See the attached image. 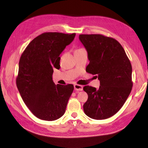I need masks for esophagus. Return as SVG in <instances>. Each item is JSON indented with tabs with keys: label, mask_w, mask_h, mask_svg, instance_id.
Listing matches in <instances>:
<instances>
[{
	"label": "esophagus",
	"mask_w": 148,
	"mask_h": 148,
	"mask_svg": "<svg viewBox=\"0 0 148 148\" xmlns=\"http://www.w3.org/2000/svg\"><path fill=\"white\" fill-rule=\"evenodd\" d=\"M74 89L75 90H83V86L76 84L74 85Z\"/></svg>",
	"instance_id": "1"
}]
</instances>
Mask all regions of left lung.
Instances as JSON below:
<instances>
[{"label": "left lung", "mask_w": 148, "mask_h": 148, "mask_svg": "<svg viewBox=\"0 0 148 148\" xmlns=\"http://www.w3.org/2000/svg\"><path fill=\"white\" fill-rule=\"evenodd\" d=\"M79 39L90 61L87 72L98 77L100 84L98 89L89 86L83 88L88 95L84 111L92 119L109 118L122 108L132 90L131 63L121 45L113 38L81 34Z\"/></svg>", "instance_id": "obj_1"}]
</instances>
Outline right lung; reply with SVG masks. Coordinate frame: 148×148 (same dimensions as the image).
Returning a JSON list of instances; mask_svg holds the SVG:
<instances>
[{
    "instance_id": "add662e5",
    "label": "right lung",
    "mask_w": 148,
    "mask_h": 148,
    "mask_svg": "<svg viewBox=\"0 0 148 148\" xmlns=\"http://www.w3.org/2000/svg\"><path fill=\"white\" fill-rule=\"evenodd\" d=\"M75 35L43 33L30 42L20 58L17 88L24 103L40 119L54 121L65 113L73 85H56L52 76L53 69L60 68L59 55Z\"/></svg>"
}]
</instances>
